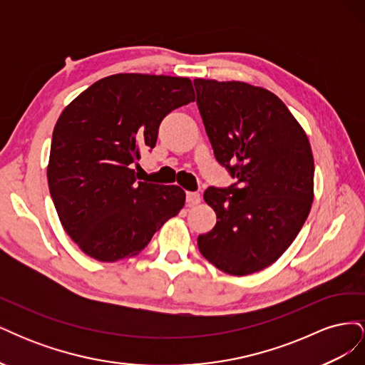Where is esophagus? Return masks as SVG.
Returning a JSON list of instances; mask_svg holds the SVG:
<instances>
[{"instance_id":"34e87169","label":"esophagus","mask_w":365,"mask_h":365,"mask_svg":"<svg viewBox=\"0 0 365 365\" xmlns=\"http://www.w3.org/2000/svg\"><path fill=\"white\" fill-rule=\"evenodd\" d=\"M201 202V195L197 192H187L185 193V204L192 207V205H196Z\"/></svg>"}]
</instances>
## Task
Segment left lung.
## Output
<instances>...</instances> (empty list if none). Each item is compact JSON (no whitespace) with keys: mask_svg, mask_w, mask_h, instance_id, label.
Wrapping results in <instances>:
<instances>
[{"mask_svg":"<svg viewBox=\"0 0 365 365\" xmlns=\"http://www.w3.org/2000/svg\"><path fill=\"white\" fill-rule=\"evenodd\" d=\"M193 83L215 158L236 180L204 192L217 220L197 236V248L220 271L257 272L289 248L311 212V145L271 91L244 82Z\"/></svg>","mask_w":365,"mask_h":365,"instance_id":"1","label":"left lung"}]
</instances>
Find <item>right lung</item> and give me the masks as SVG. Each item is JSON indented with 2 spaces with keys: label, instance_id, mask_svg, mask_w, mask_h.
<instances>
[{
  "label": "right lung",
  "instance_id": "1",
  "mask_svg": "<svg viewBox=\"0 0 365 365\" xmlns=\"http://www.w3.org/2000/svg\"><path fill=\"white\" fill-rule=\"evenodd\" d=\"M193 101L187 77L114 74L63 109L53 130L48 187L65 231L88 256H135L184 207L178 185L137 181L134 165L155 148L163 118Z\"/></svg>",
  "mask_w": 365,
  "mask_h": 365
}]
</instances>
